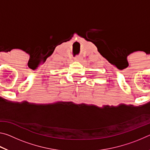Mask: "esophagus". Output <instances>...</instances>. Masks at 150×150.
<instances>
[{
  "label": "esophagus",
  "mask_w": 150,
  "mask_h": 150,
  "mask_svg": "<svg viewBox=\"0 0 150 150\" xmlns=\"http://www.w3.org/2000/svg\"><path fill=\"white\" fill-rule=\"evenodd\" d=\"M75 61H77V62H80V61L82 59V58H81V57H79V56H77L75 57L74 59Z\"/></svg>",
  "instance_id": "1"
}]
</instances>
